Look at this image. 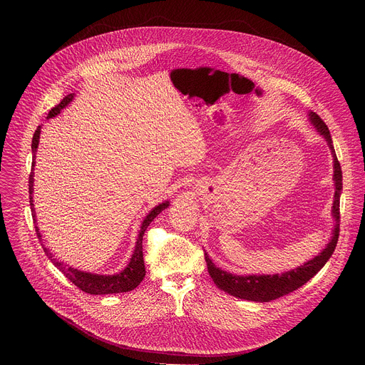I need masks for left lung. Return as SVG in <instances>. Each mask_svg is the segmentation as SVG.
I'll return each instance as SVG.
<instances>
[{"instance_id": "1", "label": "left lung", "mask_w": 365, "mask_h": 365, "mask_svg": "<svg viewBox=\"0 0 365 365\" xmlns=\"http://www.w3.org/2000/svg\"><path fill=\"white\" fill-rule=\"evenodd\" d=\"M309 116H311L313 125L327 140V145L331 150L333 160H334L336 192H334V201H333V215L336 217V227L333 232V237H331L330 243L327 245V247L312 260L305 262L304 265H301L295 269H291V271H287L282 274H275V275H246V277L232 275V274L217 268L209 259L208 255L205 253V261L208 265L209 275L212 277L213 282L217 285V288L223 289L225 292H227L236 298L255 301V302H269V301H274V299L284 297L289 292H294L295 289H298L304 284H307L313 275H316L322 269V267L331 257V255L336 249V245L339 240V232H340V229H339V226H340V194H341V188H343L341 167H340V163L336 156L334 148L331 145V136H330L327 125L314 112H311Z\"/></svg>"}]
</instances>
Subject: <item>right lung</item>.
<instances>
[{"mask_svg": "<svg viewBox=\"0 0 365 365\" xmlns=\"http://www.w3.org/2000/svg\"><path fill=\"white\" fill-rule=\"evenodd\" d=\"M73 100V94H68L67 97H64L61 100V103L58 105H56L54 108L51 109V112L48 113V118H53L56 116L66 105L68 104L70 101ZM39 135H41V126H38V129L35 130L34 133V139H32V153L35 155L36 153V149H38V145H39ZM34 165H35V156H34V163H32V170H31V174H29V202H31V208H32V217H34V222H36L35 219V210H34V204H32V192H34ZM168 207V202H164V204H160L158 207L153 209L143 220L142 223V227H140V232H139V236H138V242H136V247H135V252H133V256L130 259V262L128 264V267L116 274V275H98V274H90V272H83V271H78L76 268H71V267H63L61 262L58 261L53 260L52 255L48 252V249H45V253L46 256L53 261V264L77 287L80 288L81 291L87 292V294H91V295H106V294H119V292H128V291H132L135 289L140 282L142 279L145 278L146 275V268H145V261H143V235L148 229V226L152 223V220L156 217L157 215ZM35 230H36V235H38V239H42L41 233H39V229L38 226H35Z\"/></svg>", "mask_w": 365, "mask_h": 365, "instance_id": "add662e5", "label": "right lung"}]
</instances>
